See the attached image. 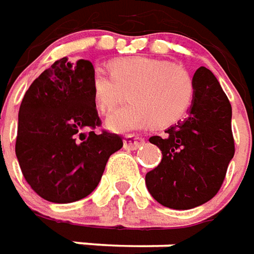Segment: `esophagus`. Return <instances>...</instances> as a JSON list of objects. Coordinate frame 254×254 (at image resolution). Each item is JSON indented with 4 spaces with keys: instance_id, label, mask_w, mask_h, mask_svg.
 Returning <instances> with one entry per match:
<instances>
[{
    "instance_id": "1",
    "label": "esophagus",
    "mask_w": 254,
    "mask_h": 254,
    "mask_svg": "<svg viewBox=\"0 0 254 254\" xmlns=\"http://www.w3.org/2000/svg\"><path fill=\"white\" fill-rule=\"evenodd\" d=\"M143 143H144V139H141L139 136H133V134H127V136H125V139H124V147L127 150H136Z\"/></svg>"
}]
</instances>
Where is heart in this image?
<instances>
[{"mask_svg":"<svg viewBox=\"0 0 254 254\" xmlns=\"http://www.w3.org/2000/svg\"><path fill=\"white\" fill-rule=\"evenodd\" d=\"M107 72L96 68L90 88L93 102L107 114L129 89V103L114 111L107 127L114 132H130L154 124L169 127L180 121L192 104L194 82L187 70L166 60L132 56L110 62Z\"/></svg>","mask_w":254,"mask_h":254,"instance_id":"heart-1","label":"heart"}]
</instances>
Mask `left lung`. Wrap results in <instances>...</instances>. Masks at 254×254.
I'll return each instance as SVG.
<instances>
[{
	"label": "left lung",
	"mask_w": 254,
	"mask_h": 254,
	"mask_svg": "<svg viewBox=\"0 0 254 254\" xmlns=\"http://www.w3.org/2000/svg\"><path fill=\"white\" fill-rule=\"evenodd\" d=\"M192 82L189 117L165 130L162 137H150L162 151V159L145 175V186L155 201L170 209H192L210 201L235 152L231 104L217 78L199 67Z\"/></svg>",
	"instance_id": "left-lung-1"
}]
</instances>
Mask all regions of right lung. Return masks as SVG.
<instances>
[{
  "mask_svg": "<svg viewBox=\"0 0 254 254\" xmlns=\"http://www.w3.org/2000/svg\"><path fill=\"white\" fill-rule=\"evenodd\" d=\"M89 60H56L23 97L15 151L26 182L55 203L82 199L96 189L121 136L102 125L92 96Z\"/></svg>",
  "mask_w": 254,
  "mask_h": 254,
  "instance_id": "right-lung-1",
  "label": "right lung"
}]
</instances>
